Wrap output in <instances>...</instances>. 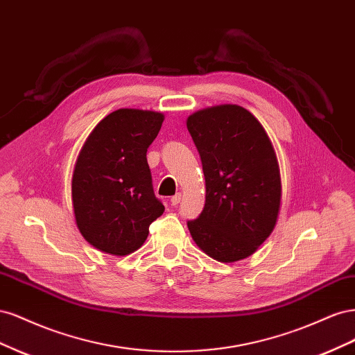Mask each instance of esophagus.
Returning <instances> with one entry per match:
<instances>
[{
	"instance_id": "obj_1",
	"label": "esophagus",
	"mask_w": 355,
	"mask_h": 355,
	"mask_svg": "<svg viewBox=\"0 0 355 355\" xmlns=\"http://www.w3.org/2000/svg\"><path fill=\"white\" fill-rule=\"evenodd\" d=\"M180 200H182V196H180V194H176V196H173V197H171L170 202H171V204H173V206H178V204L180 202Z\"/></svg>"
}]
</instances>
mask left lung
I'll list each match as a JSON object with an SVG mask.
<instances>
[{
    "mask_svg": "<svg viewBox=\"0 0 355 355\" xmlns=\"http://www.w3.org/2000/svg\"><path fill=\"white\" fill-rule=\"evenodd\" d=\"M206 179V204L188 220L200 249L219 262L253 254L272 232L282 179L262 124L243 106L219 105L188 116Z\"/></svg>",
    "mask_w": 355,
    "mask_h": 355,
    "instance_id": "1",
    "label": "left lung"
}]
</instances>
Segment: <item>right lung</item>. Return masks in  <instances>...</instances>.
<instances>
[{"label":"right lung","instance_id":"1","mask_svg":"<svg viewBox=\"0 0 355 355\" xmlns=\"http://www.w3.org/2000/svg\"><path fill=\"white\" fill-rule=\"evenodd\" d=\"M164 115L116 110L93 128L72 175L75 222L101 252L125 256L141 247L164 211L153 189L146 151Z\"/></svg>","mask_w":355,"mask_h":355}]
</instances>
